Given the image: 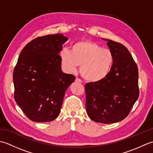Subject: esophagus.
Returning <instances> with one entry per match:
<instances>
[{
  "mask_svg": "<svg viewBox=\"0 0 153 153\" xmlns=\"http://www.w3.org/2000/svg\"><path fill=\"white\" fill-rule=\"evenodd\" d=\"M75 81H76V82H79V83H82V79H80L79 78H78V77H76V79H75Z\"/></svg>",
  "mask_w": 153,
  "mask_h": 153,
  "instance_id": "1",
  "label": "esophagus"
}]
</instances>
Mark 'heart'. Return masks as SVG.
<instances>
[{"label": "heart", "mask_w": 153, "mask_h": 153, "mask_svg": "<svg viewBox=\"0 0 153 153\" xmlns=\"http://www.w3.org/2000/svg\"><path fill=\"white\" fill-rule=\"evenodd\" d=\"M60 56L65 70L74 72L77 66H81L82 77L91 82L105 78L114 62L111 51L91 41L76 42L71 47V51L66 48L62 50Z\"/></svg>", "instance_id": "heart-1"}]
</instances>
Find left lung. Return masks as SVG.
Masks as SVG:
<instances>
[{
	"instance_id": "obj_1",
	"label": "left lung",
	"mask_w": 153,
	"mask_h": 153,
	"mask_svg": "<svg viewBox=\"0 0 153 153\" xmlns=\"http://www.w3.org/2000/svg\"><path fill=\"white\" fill-rule=\"evenodd\" d=\"M107 41L114 62L105 78L85 84L86 110L94 122L112 123L126 118L137 100L139 74L128 48L118 42Z\"/></svg>"
}]
</instances>
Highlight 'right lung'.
<instances>
[{
	"label": "right lung",
	"mask_w": 153,
	"mask_h": 153,
	"mask_svg": "<svg viewBox=\"0 0 153 153\" xmlns=\"http://www.w3.org/2000/svg\"><path fill=\"white\" fill-rule=\"evenodd\" d=\"M68 40L62 34L38 37L21 51L13 71L14 99L31 121H53L60 112L74 75L62 72L59 53Z\"/></svg>",
	"instance_id": "right-lung-1"
}]
</instances>
